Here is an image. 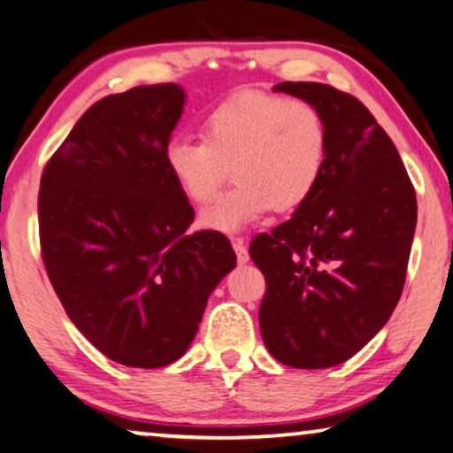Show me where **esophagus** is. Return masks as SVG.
I'll return each mask as SVG.
<instances>
[{
  "label": "esophagus",
  "mask_w": 453,
  "mask_h": 453,
  "mask_svg": "<svg viewBox=\"0 0 453 453\" xmlns=\"http://www.w3.org/2000/svg\"><path fill=\"white\" fill-rule=\"evenodd\" d=\"M232 244H234L235 257H238V263H240V265H246L248 260H250V257H248V248H246V244H244V240L235 238V240H232Z\"/></svg>",
  "instance_id": "obj_1"
}]
</instances>
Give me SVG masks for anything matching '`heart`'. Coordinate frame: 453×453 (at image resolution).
<instances>
[{"label": "heart", "mask_w": 453, "mask_h": 453, "mask_svg": "<svg viewBox=\"0 0 453 453\" xmlns=\"http://www.w3.org/2000/svg\"><path fill=\"white\" fill-rule=\"evenodd\" d=\"M328 133L305 100L240 92L209 111L203 139L176 135L165 168L195 203L211 201L232 172L235 184L199 215L203 227L234 234L273 207L291 211L308 201L326 165Z\"/></svg>", "instance_id": "obj_1"}]
</instances>
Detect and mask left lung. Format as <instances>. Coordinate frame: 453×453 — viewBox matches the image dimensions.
Listing matches in <instances>:
<instances>
[{"instance_id":"1","label":"left lung","mask_w":453,"mask_h":453,"mask_svg":"<svg viewBox=\"0 0 453 453\" xmlns=\"http://www.w3.org/2000/svg\"><path fill=\"white\" fill-rule=\"evenodd\" d=\"M310 102L328 133L326 165L291 219L250 244L266 279L260 334L277 361L339 365L384 328L404 288L417 195L373 114L318 81L273 88Z\"/></svg>"}]
</instances>
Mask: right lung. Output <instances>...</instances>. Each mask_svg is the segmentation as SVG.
<instances>
[{"instance_id": "add662e5", "label": "right lung", "mask_w": 453, "mask_h": 453, "mask_svg": "<svg viewBox=\"0 0 453 453\" xmlns=\"http://www.w3.org/2000/svg\"><path fill=\"white\" fill-rule=\"evenodd\" d=\"M184 102L178 84L102 98L41 178L38 229L57 297L75 328L127 367L180 359L235 266L224 234H187L195 211L165 168Z\"/></svg>"}]
</instances>
